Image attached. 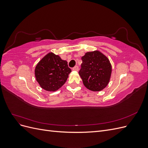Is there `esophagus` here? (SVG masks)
Returning <instances> with one entry per match:
<instances>
[{
	"label": "esophagus",
	"mask_w": 148,
	"mask_h": 148,
	"mask_svg": "<svg viewBox=\"0 0 148 148\" xmlns=\"http://www.w3.org/2000/svg\"><path fill=\"white\" fill-rule=\"evenodd\" d=\"M73 70L74 71H78V66H75V67H73Z\"/></svg>",
	"instance_id": "34e87169"
}]
</instances>
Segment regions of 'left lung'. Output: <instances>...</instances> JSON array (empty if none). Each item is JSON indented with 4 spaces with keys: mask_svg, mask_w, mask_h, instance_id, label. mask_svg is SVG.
<instances>
[{
    "mask_svg": "<svg viewBox=\"0 0 148 148\" xmlns=\"http://www.w3.org/2000/svg\"><path fill=\"white\" fill-rule=\"evenodd\" d=\"M82 68L79 71L83 84L92 91H100L109 84L112 65L105 55L99 51L88 52L82 57Z\"/></svg>",
    "mask_w": 148,
    "mask_h": 148,
    "instance_id": "8db88e82",
    "label": "left lung"
}]
</instances>
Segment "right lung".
Returning <instances> with one entry per match:
<instances>
[{
	"label": "right lung",
	"mask_w": 148,
	"mask_h": 148,
	"mask_svg": "<svg viewBox=\"0 0 148 148\" xmlns=\"http://www.w3.org/2000/svg\"><path fill=\"white\" fill-rule=\"evenodd\" d=\"M71 71L66 60L49 52L36 66L34 74L36 81L44 90L56 91L65 84Z\"/></svg>",
	"instance_id": "1"
}]
</instances>
